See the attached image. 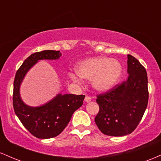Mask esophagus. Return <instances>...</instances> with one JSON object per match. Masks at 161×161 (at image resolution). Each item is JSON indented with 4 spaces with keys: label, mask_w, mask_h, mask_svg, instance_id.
I'll use <instances>...</instances> for the list:
<instances>
[{
    "label": "esophagus",
    "mask_w": 161,
    "mask_h": 161,
    "mask_svg": "<svg viewBox=\"0 0 161 161\" xmlns=\"http://www.w3.org/2000/svg\"><path fill=\"white\" fill-rule=\"evenodd\" d=\"M85 101L86 102H90V101H91V97H90V96H88V95H86V97H85Z\"/></svg>",
    "instance_id": "34e87169"
}]
</instances>
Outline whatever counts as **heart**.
<instances>
[{"label": "heart", "mask_w": 161, "mask_h": 161, "mask_svg": "<svg viewBox=\"0 0 161 161\" xmlns=\"http://www.w3.org/2000/svg\"><path fill=\"white\" fill-rule=\"evenodd\" d=\"M79 77L91 79L92 86L99 91H106L115 86L122 75V68L119 61L107 57H97L78 63L75 68ZM75 81L78 78L71 75Z\"/></svg>", "instance_id": "b5f03b06"}]
</instances>
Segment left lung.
Segmentation results:
<instances>
[{
  "label": "left lung",
  "instance_id": "left-lung-1",
  "mask_svg": "<svg viewBox=\"0 0 161 161\" xmlns=\"http://www.w3.org/2000/svg\"><path fill=\"white\" fill-rule=\"evenodd\" d=\"M127 80L97 95L99 105L95 122L104 135L131 134L142 120L148 103L147 75L138 59L128 55Z\"/></svg>",
  "mask_w": 161,
  "mask_h": 161
}]
</instances>
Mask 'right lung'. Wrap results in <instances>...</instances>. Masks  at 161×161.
I'll list each match as a JSON object with an SVG mask.
<instances>
[{
  "mask_svg": "<svg viewBox=\"0 0 161 161\" xmlns=\"http://www.w3.org/2000/svg\"><path fill=\"white\" fill-rule=\"evenodd\" d=\"M59 51L45 50L35 52L23 61L16 73L14 82L13 106L21 123L33 136L46 139L61 134L69 123L72 115L83 104L84 95L58 94L44 106L30 107L19 97V86L26 72L42 59H58Z\"/></svg>",
  "mask_w": 161,
  "mask_h": 161,
  "instance_id": "right-lung-1",
  "label": "right lung"
}]
</instances>
